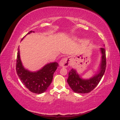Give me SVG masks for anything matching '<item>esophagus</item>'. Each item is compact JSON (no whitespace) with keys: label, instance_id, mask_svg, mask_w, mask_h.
I'll return each mask as SVG.
<instances>
[{"label":"esophagus","instance_id":"1","mask_svg":"<svg viewBox=\"0 0 120 120\" xmlns=\"http://www.w3.org/2000/svg\"><path fill=\"white\" fill-rule=\"evenodd\" d=\"M69 60L67 58H63L59 62V65L62 68H67L69 65Z\"/></svg>","mask_w":120,"mask_h":120}]
</instances>
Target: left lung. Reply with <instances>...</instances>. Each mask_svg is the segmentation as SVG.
Instances as JSON below:
<instances>
[{
  "mask_svg": "<svg viewBox=\"0 0 120 120\" xmlns=\"http://www.w3.org/2000/svg\"><path fill=\"white\" fill-rule=\"evenodd\" d=\"M101 58L98 72L89 79H83L78 75L75 69L72 68L68 72L67 81L72 90L77 93H88L98 86L105 72L106 67V50L101 48Z\"/></svg>",
  "mask_w": 120,
  "mask_h": 120,
  "instance_id": "left-lung-1",
  "label": "left lung"
}]
</instances>
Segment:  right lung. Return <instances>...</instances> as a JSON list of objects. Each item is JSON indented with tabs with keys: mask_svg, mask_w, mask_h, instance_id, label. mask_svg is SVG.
<instances>
[{
	"mask_svg": "<svg viewBox=\"0 0 120 120\" xmlns=\"http://www.w3.org/2000/svg\"><path fill=\"white\" fill-rule=\"evenodd\" d=\"M32 32H34L30 31L26 35ZM58 67L59 65L57 62H50L47 63L39 70L31 72L24 67L20 57L19 48H18L16 63L17 75L22 82L33 93L41 94L46 91L52 82L53 74Z\"/></svg>",
	"mask_w": 120,
	"mask_h": 120,
	"instance_id": "right-lung-1",
	"label": "right lung"
}]
</instances>
